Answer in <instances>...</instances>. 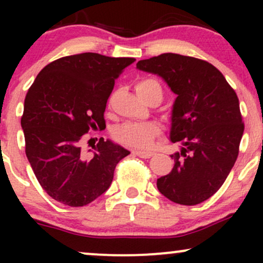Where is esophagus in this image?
Here are the masks:
<instances>
[{"mask_svg":"<svg viewBox=\"0 0 263 263\" xmlns=\"http://www.w3.org/2000/svg\"><path fill=\"white\" fill-rule=\"evenodd\" d=\"M134 153L140 158H151L152 156H155V153L149 152V151H134Z\"/></svg>","mask_w":263,"mask_h":263,"instance_id":"obj_1","label":"esophagus"}]
</instances>
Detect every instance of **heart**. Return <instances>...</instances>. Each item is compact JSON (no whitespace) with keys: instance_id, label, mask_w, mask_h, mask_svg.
<instances>
[{"instance_id":"obj_1","label":"heart","mask_w":263,"mask_h":263,"mask_svg":"<svg viewBox=\"0 0 263 263\" xmlns=\"http://www.w3.org/2000/svg\"><path fill=\"white\" fill-rule=\"evenodd\" d=\"M151 85L159 86V84L152 79H147L138 83L136 89H143ZM158 135L159 127L155 122H126L114 129L116 141L135 148H148Z\"/></svg>"}]
</instances>
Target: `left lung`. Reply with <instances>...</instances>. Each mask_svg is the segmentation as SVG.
Masks as SVG:
<instances>
[{
    "label": "left lung",
    "mask_w": 263,
    "mask_h": 263,
    "mask_svg": "<svg viewBox=\"0 0 263 263\" xmlns=\"http://www.w3.org/2000/svg\"><path fill=\"white\" fill-rule=\"evenodd\" d=\"M137 69L156 74L177 95L170 138L182 144L171 155L174 167L157 188L180 205H197L220 189L234 167L243 135L236 92L205 60L164 53L140 60Z\"/></svg>",
    "instance_id": "left-lung-1"
}]
</instances>
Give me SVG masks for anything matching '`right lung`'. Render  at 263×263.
I'll return each instance as SVG.
<instances>
[{"instance_id":"right-lung-1","label":"right lung","mask_w":263,"mask_h":263,"mask_svg":"<svg viewBox=\"0 0 263 263\" xmlns=\"http://www.w3.org/2000/svg\"><path fill=\"white\" fill-rule=\"evenodd\" d=\"M135 58L98 53L63 57L44 66L29 87L21 119L26 155L50 198L84 206L110 188L116 164L129 151L100 138L91 155L83 135L104 128L106 102L123 69Z\"/></svg>"}]
</instances>
